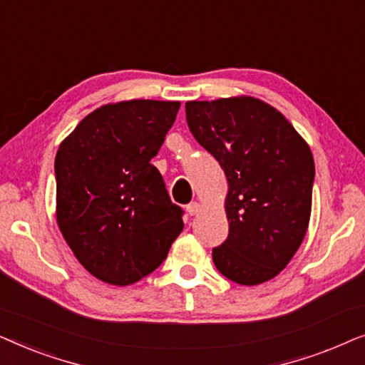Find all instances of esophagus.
I'll list each match as a JSON object with an SVG mask.
<instances>
[{"mask_svg":"<svg viewBox=\"0 0 365 365\" xmlns=\"http://www.w3.org/2000/svg\"><path fill=\"white\" fill-rule=\"evenodd\" d=\"M186 211H187L189 216H194V214H197L199 211H201V204L196 202V201L191 202V204H187V206H186Z\"/></svg>","mask_w":365,"mask_h":365,"instance_id":"34e87169","label":"esophagus"}]
</instances>
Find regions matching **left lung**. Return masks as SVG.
<instances>
[{
	"label": "left lung",
	"instance_id": "8db88e82",
	"mask_svg": "<svg viewBox=\"0 0 365 365\" xmlns=\"http://www.w3.org/2000/svg\"><path fill=\"white\" fill-rule=\"evenodd\" d=\"M186 119L227 178L229 236L212 249L217 271L241 286L271 281L307 232L311 148L276 108L251 96L187 101Z\"/></svg>",
	"mask_w": 365,
	"mask_h": 365
}]
</instances>
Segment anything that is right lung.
<instances>
[{"instance_id":"obj_1","label":"right lung","mask_w":365,"mask_h":365,"mask_svg":"<svg viewBox=\"0 0 365 365\" xmlns=\"http://www.w3.org/2000/svg\"><path fill=\"white\" fill-rule=\"evenodd\" d=\"M179 106L153 99L104 104L59 144V231L99 281L129 286L146 277L182 231V209L151 164Z\"/></svg>"}]
</instances>
